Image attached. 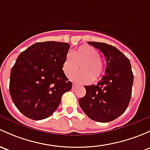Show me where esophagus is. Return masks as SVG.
<instances>
[{
  "mask_svg": "<svg viewBox=\"0 0 150 150\" xmlns=\"http://www.w3.org/2000/svg\"><path fill=\"white\" fill-rule=\"evenodd\" d=\"M77 87H78V85L75 84V83H73V84H72V89H75Z\"/></svg>",
  "mask_w": 150,
  "mask_h": 150,
  "instance_id": "34e87169",
  "label": "esophagus"
}]
</instances>
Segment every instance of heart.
<instances>
[{"label": "heart", "instance_id": "obj_1", "mask_svg": "<svg viewBox=\"0 0 150 150\" xmlns=\"http://www.w3.org/2000/svg\"><path fill=\"white\" fill-rule=\"evenodd\" d=\"M81 71L73 78L74 81L82 84H88L93 80L100 79L103 75L104 64L100 58L99 52L90 45H83L67 54L62 64V70L65 76L71 79L79 70Z\"/></svg>", "mask_w": 150, "mask_h": 150}]
</instances>
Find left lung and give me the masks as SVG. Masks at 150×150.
<instances>
[{"label":"left lung","instance_id":"1","mask_svg":"<svg viewBox=\"0 0 150 150\" xmlns=\"http://www.w3.org/2000/svg\"><path fill=\"white\" fill-rule=\"evenodd\" d=\"M98 49L106 59L105 75L97 85L85 86L86 94L79 105L92 120L109 122L117 119L128 107L132 96L134 75L130 61L112 45L88 42Z\"/></svg>","mask_w":150,"mask_h":150}]
</instances>
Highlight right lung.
<instances>
[{
    "label": "right lung",
    "instance_id": "right-lung-1",
    "mask_svg": "<svg viewBox=\"0 0 150 150\" xmlns=\"http://www.w3.org/2000/svg\"><path fill=\"white\" fill-rule=\"evenodd\" d=\"M70 45L59 42L34 44L22 52L13 66L9 91L16 107L26 117L42 120L60 104L72 83L62 70Z\"/></svg>",
    "mask_w": 150,
    "mask_h": 150
}]
</instances>
